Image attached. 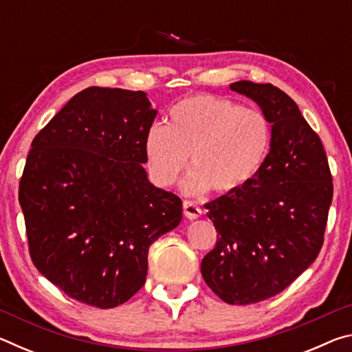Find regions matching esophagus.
Masks as SVG:
<instances>
[{"instance_id":"34e87169","label":"esophagus","mask_w":352,"mask_h":352,"mask_svg":"<svg viewBox=\"0 0 352 352\" xmlns=\"http://www.w3.org/2000/svg\"><path fill=\"white\" fill-rule=\"evenodd\" d=\"M183 212L188 219L194 220V219H199L201 216V208L197 204H194V201L184 200L183 201Z\"/></svg>"}]
</instances>
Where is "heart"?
I'll return each mask as SVG.
<instances>
[{
	"instance_id": "heart-1",
	"label": "heart",
	"mask_w": 352,
	"mask_h": 352,
	"mask_svg": "<svg viewBox=\"0 0 352 352\" xmlns=\"http://www.w3.org/2000/svg\"><path fill=\"white\" fill-rule=\"evenodd\" d=\"M272 144L269 119L234 100L199 94L169 111L168 126L153 124L144 141L148 170L162 186H170L188 168V194L236 192L261 170Z\"/></svg>"
}]
</instances>
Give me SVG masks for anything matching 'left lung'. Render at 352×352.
Returning <instances> with one entry per match:
<instances>
[{
  "label": "left lung",
  "mask_w": 352,
  "mask_h": 352,
  "mask_svg": "<svg viewBox=\"0 0 352 352\" xmlns=\"http://www.w3.org/2000/svg\"><path fill=\"white\" fill-rule=\"evenodd\" d=\"M230 88L253 99L272 124L270 152L253 180L205 205L217 242L201 276L220 300L242 306L275 296L317 259L333 186L320 136L294 99L272 83Z\"/></svg>",
  "instance_id": "1"
}]
</instances>
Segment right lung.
<instances>
[{
    "label": "right lung",
    "mask_w": 352,
    "mask_h": 352,
    "mask_svg": "<svg viewBox=\"0 0 352 352\" xmlns=\"http://www.w3.org/2000/svg\"><path fill=\"white\" fill-rule=\"evenodd\" d=\"M144 91L90 87L32 141L20 180L29 254L68 296L99 309L146 283L148 247L182 222V199L148 182Z\"/></svg>",
    "instance_id": "1"
}]
</instances>
